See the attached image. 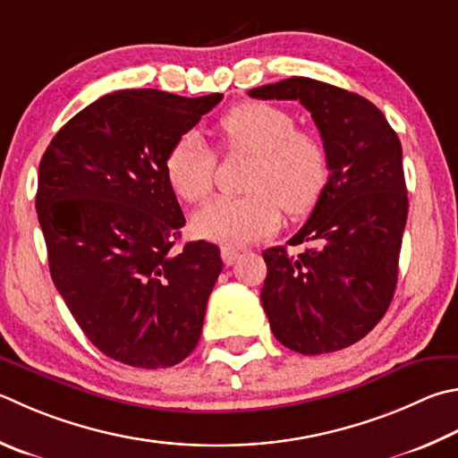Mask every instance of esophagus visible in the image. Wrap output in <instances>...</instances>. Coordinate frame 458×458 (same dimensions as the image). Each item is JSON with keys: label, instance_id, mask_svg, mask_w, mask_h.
<instances>
[{"label": "esophagus", "instance_id": "1", "mask_svg": "<svg viewBox=\"0 0 458 458\" xmlns=\"http://www.w3.org/2000/svg\"><path fill=\"white\" fill-rule=\"evenodd\" d=\"M220 254H222L224 264H228V266L234 264L238 260V256H240V252L236 250V248H232V246H222L220 248Z\"/></svg>", "mask_w": 458, "mask_h": 458}]
</instances>
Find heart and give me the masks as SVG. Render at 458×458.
<instances>
[{
  "label": "heart",
  "instance_id": "b5f03b06",
  "mask_svg": "<svg viewBox=\"0 0 458 458\" xmlns=\"http://www.w3.org/2000/svg\"><path fill=\"white\" fill-rule=\"evenodd\" d=\"M220 138L228 152L252 156L242 198H214L194 214L198 236L242 246L274 234L282 214L309 212L328 182V152L318 136L296 130L284 107L248 102L222 115ZM216 156L200 134L186 131L164 157V174L174 194L200 202L212 190Z\"/></svg>",
  "mask_w": 458,
  "mask_h": 458
}]
</instances>
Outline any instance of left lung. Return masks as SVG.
Wrapping results in <instances>:
<instances>
[{
    "mask_svg": "<svg viewBox=\"0 0 458 458\" xmlns=\"http://www.w3.org/2000/svg\"><path fill=\"white\" fill-rule=\"evenodd\" d=\"M258 99H298L328 152V182L309 222L288 244L262 252L268 272L262 306L282 344L301 354L359 343L393 301L409 214L403 148L367 98L310 78L248 91Z\"/></svg>",
    "mask_w": 458,
    "mask_h": 458,
    "instance_id": "8db88e82",
    "label": "left lung"
}]
</instances>
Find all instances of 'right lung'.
Masks as SVG:
<instances>
[{
    "mask_svg": "<svg viewBox=\"0 0 458 458\" xmlns=\"http://www.w3.org/2000/svg\"><path fill=\"white\" fill-rule=\"evenodd\" d=\"M220 99L114 91L73 115L39 162L54 284L89 343L130 367H174L200 340L222 258L206 240L174 250L186 218L164 157Z\"/></svg>",
    "mask_w": 458,
    "mask_h": 458,
    "instance_id": "right-lung-1",
    "label": "right lung"
}]
</instances>
